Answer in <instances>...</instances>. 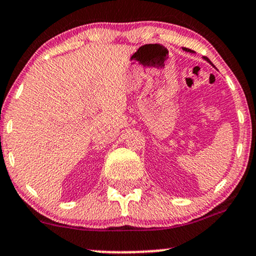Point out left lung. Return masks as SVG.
Wrapping results in <instances>:
<instances>
[{
	"label": "left lung",
	"instance_id": "1",
	"mask_svg": "<svg viewBox=\"0 0 256 256\" xmlns=\"http://www.w3.org/2000/svg\"><path fill=\"white\" fill-rule=\"evenodd\" d=\"M186 50H188V49H186ZM190 52H192V50H190ZM207 60H208V58H207ZM208 61H210V60H208Z\"/></svg>",
	"mask_w": 256,
	"mask_h": 256
}]
</instances>
